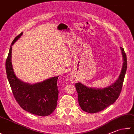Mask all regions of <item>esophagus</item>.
<instances>
[{
  "label": "esophagus",
  "instance_id": "1",
  "mask_svg": "<svg viewBox=\"0 0 134 134\" xmlns=\"http://www.w3.org/2000/svg\"><path fill=\"white\" fill-rule=\"evenodd\" d=\"M70 80V82H71L72 83H74V82H76V79H74V78H71Z\"/></svg>",
  "mask_w": 134,
  "mask_h": 134
}]
</instances>
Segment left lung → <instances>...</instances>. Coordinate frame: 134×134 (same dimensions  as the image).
Masks as SVG:
<instances>
[{
	"instance_id": "left-lung-1",
	"label": "left lung",
	"mask_w": 134,
	"mask_h": 134,
	"mask_svg": "<svg viewBox=\"0 0 134 134\" xmlns=\"http://www.w3.org/2000/svg\"><path fill=\"white\" fill-rule=\"evenodd\" d=\"M120 48L123 57V66L119 77L114 84L104 89H98L87 87L80 83H76L78 102L84 111L89 113L100 112L113 104L119 97L127 68L126 54L123 48L120 47Z\"/></svg>"
}]
</instances>
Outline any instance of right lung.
Wrapping results in <instances>:
<instances>
[{
	"mask_svg": "<svg viewBox=\"0 0 134 134\" xmlns=\"http://www.w3.org/2000/svg\"><path fill=\"white\" fill-rule=\"evenodd\" d=\"M22 33L15 38L10 48L6 61L7 79L13 94L20 106L31 114L45 117L51 114L57 107L59 93L57 87L58 76L34 85L23 82L16 77L11 61L12 45L21 37Z\"/></svg>",
	"mask_w": 134,
	"mask_h": 134,
	"instance_id": "obj_1",
	"label": "right lung"
}]
</instances>
